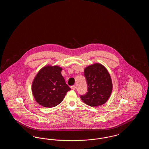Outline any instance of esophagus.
I'll return each mask as SVG.
<instances>
[{
    "mask_svg": "<svg viewBox=\"0 0 149 149\" xmlns=\"http://www.w3.org/2000/svg\"><path fill=\"white\" fill-rule=\"evenodd\" d=\"M71 88L72 89H73V90H75V89H76V86H75V85L71 86Z\"/></svg>",
    "mask_w": 149,
    "mask_h": 149,
    "instance_id": "34e87169",
    "label": "esophagus"
}]
</instances>
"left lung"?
<instances>
[{
	"mask_svg": "<svg viewBox=\"0 0 149 149\" xmlns=\"http://www.w3.org/2000/svg\"><path fill=\"white\" fill-rule=\"evenodd\" d=\"M84 76L88 85V92L81 95L83 102L91 107L104 104L112 92V81L106 68L99 63L91 65L84 69Z\"/></svg>",
	"mask_w": 149,
	"mask_h": 149,
	"instance_id": "left-lung-1",
	"label": "left lung"
}]
</instances>
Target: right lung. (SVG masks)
<instances>
[{
  "label": "right lung",
  "mask_w": 149,
  "mask_h": 149,
  "mask_svg": "<svg viewBox=\"0 0 149 149\" xmlns=\"http://www.w3.org/2000/svg\"><path fill=\"white\" fill-rule=\"evenodd\" d=\"M62 70L58 65H48L37 72L32 84V92L40 105L47 108L56 106L71 90L61 75Z\"/></svg>",
  "instance_id": "add662e5"
}]
</instances>
